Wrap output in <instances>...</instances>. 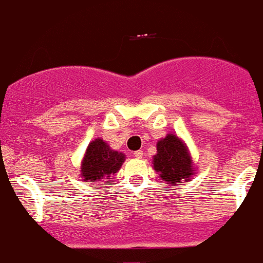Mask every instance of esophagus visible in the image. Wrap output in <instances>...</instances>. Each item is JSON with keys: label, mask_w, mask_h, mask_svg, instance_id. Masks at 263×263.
Masks as SVG:
<instances>
[{"label": "esophagus", "mask_w": 263, "mask_h": 263, "mask_svg": "<svg viewBox=\"0 0 263 263\" xmlns=\"http://www.w3.org/2000/svg\"><path fill=\"white\" fill-rule=\"evenodd\" d=\"M143 155H144L143 151H137V152H134V157L138 158V159H140V158H143Z\"/></svg>", "instance_id": "esophagus-1"}]
</instances>
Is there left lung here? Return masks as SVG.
<instances>
[{"instance_id":"1","label":"left lung","mask_w":263,"mask_h":263,"mask_svg":"<svg viewBox=\"0 0 263 263\" xmlns=\"http://www.w3.org/2000/svg\"><path fill=\"white\" fill-rule=\"evenodd\" d=\"M153 166L163 182L171 185L188 182L194 174V164L187 145L174 134H166L157 143Z\"/></svg>"}]
</instances>
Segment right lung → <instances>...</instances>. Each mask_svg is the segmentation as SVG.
Returning a JSON list of instances; mask_svg holds the SVG:
<instances>
[{"label": "right lung", "mask_w": 263, "mask_h": 263, "mask_svg": "<svg viewBox=\"0 0 263 263\" xmlns=\"http://www.w3.org/2000/svg\"><path fill=\"white\" fill-rule=\"evenodd\" d=\"M125 160V155L112 151L108 143L98 138L87 145L81 162V177L85 182L109 180L110 176L117 173Z\"/></svg>", "instance_id": "obj_1"}]
</instances>
